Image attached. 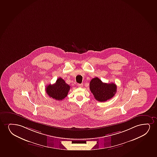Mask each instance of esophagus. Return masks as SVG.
I'll return each instance as SVG.
<instances>
[{"mask_svg":"<svg viewBox=\"0 0 157 157\" xmlns=\"http://www.w3.org/2000/svg\"><path fill=\"white\" fill-rule=\"evenodd\" d=\"M77 85L79 87H83V84H78Z\"/></svg>","mask_w":157,"mask_h":157,"instance_id":"esophagus-1","label":"esophagus"}]
</instances>
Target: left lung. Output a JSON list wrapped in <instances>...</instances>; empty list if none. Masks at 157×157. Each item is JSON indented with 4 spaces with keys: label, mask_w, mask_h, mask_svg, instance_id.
Returning a JSON list of instances; mask_svg holds the SVG:
<instances>
[{
    "label": "left lung",
    "mask_w": 157,
    "mask_h": 157,
    "mask_svg": "<svg viewBox=\"0 0 157 157\" xmlns=\"http://www.w3.org/2000/svg\"><path fill=\"white\" fill-rule=\"evenodd\" d=\"M90 88L96 100L105 102L113 98L117 92V86L114 83H104L98 77L90 82Z\"/></svg>",
    "instance_id": "obj_1"
}]
</instances>
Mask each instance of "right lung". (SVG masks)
<instances>
[{
	"label": "right lung",
	"instance_id": "1",
	"mask_svg": "<svg viewBox=\"0 0 157 157\" xmlns=\"http://www.w3.org/2000/svg\"><path fill=\"white\" fill-rule=\"evenodd\" d=\"M70 86L66 84L65 81L59 78L55 84H49L46 87V92L50 98L61 101L67 97L70 90Z\"/></svg>",
	"mask_w": 157,
	"mask_h": 157
}]
</instances>
